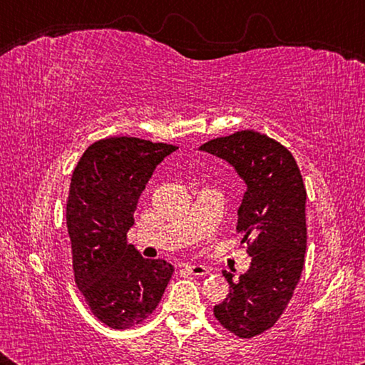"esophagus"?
Instances as JSON below:
<instances>
[{
  "mask_svg": "<svg viewBox=\"0 0 365 365\" xmlns=\"http://www.w3.org/2000/svg\"><path fill=\"white\" fill-rule=\"evenodd\" d=\"M187 269L191 275H196V277H205V275H209V269L205 267V265H197V264H193V265H187Z\"/></svg>",
  "mask_w": 365,
  "mask_h": 365,
  "instance_id": "1",
  "label": "esophagus"
}]
</instances>
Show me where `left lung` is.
<instances>
[{"instance_id":"8db88e82","label":"left lung","mask_w":365,"mask_h":365,"mask_svg":"<svg viewBox=\"0 0 365 365\" xmlns=\"http://www.w3.org/2000/svg\"><path fill=\"white\" fill-rule=\"evenodd\" d=\"M225 159L246 183L237 232L248 245L251 265L214 306L220 325L240 338L274 327L301 279L307 242L306 188L298 164L285 146L255 130L235 132L201 145Z\"/></svg>"}]
</instances>
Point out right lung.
Here are the masks:
<instances>
[{
	"label": "right lung",
	"mask_w": 365,
	"mask_h": 365,
	"mask_svg": "<svg viewBox=\"0 0 365 365\" xmlns=\"http://www.w3.org/2000/svg\"><path fill=\"white\" fill-rule=\"evenodd\" d=\"M175 150L110 137L86 148L73 169L66 211L73 277L91 312L110 329L143 322L174 274L164 259H145L128 245L127 232L154 169Z\"/></svg>",
	"instance_id": "right-lung-1"
}]
</instances>
